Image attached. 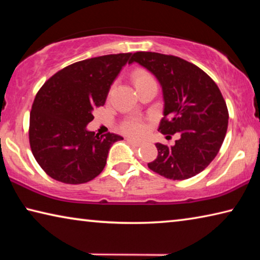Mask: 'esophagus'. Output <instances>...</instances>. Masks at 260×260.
<instances>
[{
    "label": "esophagus",
    "mask_w": 260,
    "mask_h": 260,
    "mask_svg": "<svg viewBox=\"0 0 260 260\" xmlns=\"http://www.w3.org/2000/svg\"><path fill=\"white\" fill-rule=\"evenodd\" d=\"M127 141H128V142H131L132 144H134V146H136V147L141 146L140 141H136V140H133V139H127Z\"/></svg>",
    "instance_id": "1"
}]
</instances>
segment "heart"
Instances as JSON below:
<instances>
[{
	"instance_id": "1",
	"label": "heart",
	"mask_w": 260,
	"mask_h": 260,
	"mask_svg": "<svg viewBox=\"0 0 260 260\" xmlns=\"http://www.w3.org/2000/svg\"><path fill=\"white\" fill-rule=\"evenodd\" d=\"M132 79H133L135 88L139 86H142L144 83H148V82H155L151 74L143 69H136L133 72V74H132ZM121 129L128 135L140 136L144 133L146 127H144L143 122L141 120L129 119V120H126L124 124H122Z\"/></svg>"
}]
</instances>
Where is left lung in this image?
Masks as SVG:
<instances>
[{"instance_id":"1","label":"left lung","mask_w":260,"mask_h":260,"mask_svg":"<svg viewBox=\"0 0 260 260\" xmlns=\"http://www.w3.org/2000/svg\"><path fill=\"white\" fill-rule=\"evenodd\" d=\"M156 77L164 100V118L158 131L166 138L178 134L172 147L156 143L158 156L148 167L171 180H186L209 166L220 150L228 126L221 91L203 70L172 55L150 51L133 54Z\"/></svg>"}]
</instances>
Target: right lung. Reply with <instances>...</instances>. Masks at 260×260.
I'll return each mask as SVG.
<instances>
[{
  "instance_id": "right-lung-1",
  "label": "right lung",
  "mask_w": 260,
  "mask_h": 260,
  "mask_svg": "<svg viewBox=\"0 0 260 260\" xmlns=\"http://www.w3.org/2000/svg\"><path fill=\"white\" fill-rule=\"evenodd\" d=\"M131 52L105 55L69 65L45 82L29 114V144L45 172L57 181L79 184L102 172L110 148L120 135L87 129L93 111L104 105L110 87Z\"/></svg>"
}]
</instances>
